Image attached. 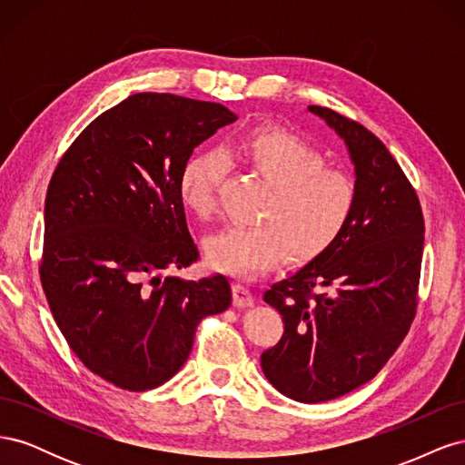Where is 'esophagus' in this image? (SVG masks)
I'll use <instances>...</instances> for the list:
<instances>
[{"instance_id": "1", "label": "esophagus", "mask_w": 465, "mask_h": 465, "mask_svg": "<svg viewBox=\"0 0 465 465\" xmlns=\"http://www.w3.org/2000/svg\"><path fill=\"white\" fill-rule=\"evenodd\" d=\"M232 302L238 308H248L254 304V294H252V291L246 285L234 283L232 285Z\"/></svg>"}]
</instances>
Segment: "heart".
<instances>
[{"label": "heart", "instance_id": "heart-1", "mask_svg": "<svg viewBox=\"0 0 465 465\" xmlns=\"http://www.w3.org/2000/svg\"><path fill=\"white\" fill-rule=\"evenodd\" d=\"M229 159L272 186L260 209V227H227L209 236L205 254L219 272L256 277L283 262L322 256L343 234L357 202L355 182L343 171L323 166L322 153L297 134L260 125L229 147ZM227 159L198 151L182 164L178 195L200 219L215 213Z\"/></svg>", "mask_w": 465, "mask_h": 465}]
</instances>
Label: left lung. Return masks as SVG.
Segmentation results:
<instances>
[{
    "label": "left lung",
    "instance_id": "left-lung-1",
    "mask_svg": "<svg viewBox=\"0 0 465 465\" xmlns=\"http://www.w3.org/2000/svg\"><path fill=\"white\" fill-rule=\"evenodd\" d=\"M308 112L343 139L357 202L340 241L265 291L285 331L262 353V371L283 396L320 403L372 380L410 331L425 223L410 180L376 135L330 108Z\"/></svg>",
    "mask_w": 465,
    "mask_h": 465
}]
</instances>
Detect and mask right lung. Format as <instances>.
<instances>
[{"label": "right lung", "mask_w": 465, "mask_h": 465, "mask_svg": "<svg viewBox=\"0 0 465 465\" xmlns=\"http://www.w3.org/2000/svg\"><path fill=\"white\" fill-rule=\"evenodd\" d=\"M236 114L217 103L137 93L67 149L45 203L42 289L83 364L122 390H153L186 362L198 323L227 311L224 275L163 277L198 260L178 174Z\"/></svg>", "instance_id": "add662e5"}]
</instances>
